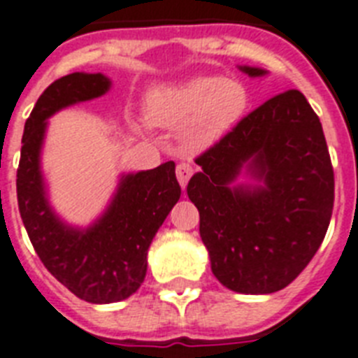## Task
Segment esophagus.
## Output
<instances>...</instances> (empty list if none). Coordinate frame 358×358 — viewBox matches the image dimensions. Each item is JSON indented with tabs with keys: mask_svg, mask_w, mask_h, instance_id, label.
Masks as SVG:
<instances>
[{
	"mask_svg": "<svg viewBox=\"0 0 358 358\" xmlns=\"http://www.w3.org/2000/svg\"><path fill=\"white\" fill-rule=\"evenodd\" d=\"M176 173H177V181H179V185L185 188L188 185V179H190L194 173L192 164H188V162H181V164H177Z\"/></svg>",
	"mask_w": 358,
	"mask_h": 358,
	"instance_id": "1",
	"label": "esophagus"
}]
</instances>
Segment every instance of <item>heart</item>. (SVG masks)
Listing matches in <instances>:
<instances>
[{"label": "heart", "mask_w": 358, "mask_h": 358, "mask_svg": "<svg viewBox=\"0 0 358 358\" xmlns=\"http://www.w3.org/2000/svg\"><path fill=\"white\" fill-rule=\"evenodd\" d=\"M248 107L242 83L218 76H197L181 83L159 85L145 96L144 118L151 127L179 125L185 150H207L233 127Z\"/></svg>", "instance_id": "obj_1"}]
</instances>
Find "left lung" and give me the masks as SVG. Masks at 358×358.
<instances>
[{
  "mask_svg": "<svg viewBox=\"0 0 358 358\" xmlns=\"http://www.w3.org/2000/svg\"><path fill=\"white\" fill-rule=\"evenodd\" d=\"M238 70L268 76L257 66ZM196 164L187 192L216 279L255 296L288 287L324 242L334 201L324 129L305 96L268 99Z\"/></svg>",
  "mask_w": 358,
  "mask_h": 358,
  "instance_id": "8db88e82",
  "label": "left lung"
}]
</instances>
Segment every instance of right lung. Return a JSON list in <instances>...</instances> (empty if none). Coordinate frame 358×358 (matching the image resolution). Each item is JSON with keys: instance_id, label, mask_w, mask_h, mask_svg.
Instances as JSON below:
<instances>
[{"instance_id": "obj_1", "label": "right lung", "mask_w": 358, "mask_h": 358, "mask_svg": "<svg viewBox=\"0 0 358 358\" xmlns=\"http://www.w3.org/2000/svg\"><path fill=\"white\" fill-rule=\"evenodd\" d=\"M110 85L107 76L85 71L51 83L25 122L16 176L20 216L36 255L71 294L96 305L122 301L138 290L153 236L181 197L176 162L168 161L124 173L107 208L87 227L70 225L51 207L40 164L48 120L76 103L101 98Z\"/></svg>"}]
</instances>
